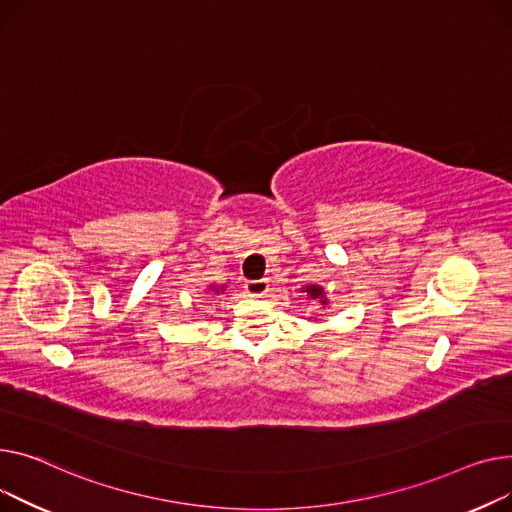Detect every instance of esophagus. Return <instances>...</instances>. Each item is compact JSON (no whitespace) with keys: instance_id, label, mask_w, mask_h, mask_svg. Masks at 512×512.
I'll list each match as a JSON object with an SVG mask.
<instances>
[{"instance_id":"1","label":"esophagus","mask_w":512,"mask_h":512,"mask_svg":"<svg viewBox=\"0 0 512 512\" xmlns=\"http://www.w3.org/2000/svg\"><path fill=\"white\" fill-rule=\"evenodd\" d=\"M268 287H270V285H268L266 279H256V281H246V283H244V291H246L248 295H254V297L266 295Z\"/></svg>"}]
</instances>
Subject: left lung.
<instances>
[{
  "label": "left lung",
  "instance_id": "1",
  "mask_svg": "<svg viewBox=\"0 0 512 512\" xmlns=\"http://www.w3.org/2000/svg\"><path fill=\"white\" fill-rule=\"evenodd\" d=\"M304 293H308L312 299H320V304H326V297H324V291L318 287V285H308L304 289Z\"/></svg>",
  "mask_w": 512,
  "mask_h": 512
}]
</instances>
